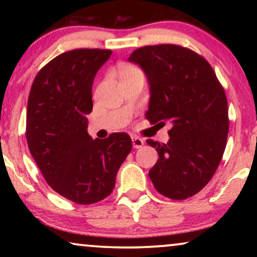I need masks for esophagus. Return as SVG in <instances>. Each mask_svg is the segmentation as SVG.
<instances>
[{
	"mask_svg": "<svg viewBox=\"0 0 257 257\" xmlns=\"http://www.w3.org/2000/svg\"><path fill=\"white\" fill-rule=\"evenodd\" d=\"M132 145L135 149H140L144 145V140L139 137H132Z\"/></svg>",
	"mask_w": 257,
	"mask_h": 257,
	"instance_id": "obj_1",
	"label": "esophagus"
}]
</instances>
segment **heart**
<instances>
[{"mask_svg":"<svg viewBox=\"0 0 257 257\" xmlns=\"http://www.w3.org/2000/svg\"><path fill=\"white\" fill-rule=\"evenodd\" d=\"M118 71H119V76H120V78H121V77L128 76L133 72L139 71V69L133 64H128V63H122V64L118 65Z\"/></svg>","mask_w":257,"mask_h":257,"instance_id":"obj_1","label":"heart"}]
</instances>
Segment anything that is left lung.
Segmentation results:
<instances>
[{
    "label": "left lung",
    "mask_w": 257,
    "mask_h": 257,
    "mask_svg": "<svg viewBox=\"0 0 257 257\" xmlns=\"http://www.w3.org/2000/svg\"><path fill=\"white\" fill-rule=\"evenodd\" d=\"M128 61L147 76L151 98L146 119L171 121L167 144L147 139L159 159L149 172L154 188L173 200L199 193L213 178L227 144V97L208 62L175 44L147 45Z\"/></svg>",
    "instance_id": "8db88e82"
}]
</instances>
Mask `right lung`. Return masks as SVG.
Returning <instances> with one entry per match:
<instances>
[{
    "label": "right lung",
    "mask_w": 257,
    "mask_h": 257,
    "mask_svg": "<svg viewBox=\"0 0 257 257\" xmlns=\"http://www.w3.org/2000/svg\"><path fill=\"white\" fill-rule=\"evenodd\" d=\"M111 50L63 52L35 77L28 99L26 137L48 185L70 201L91 205L108 196L119 167L132 150L125 132L106 139L87 135L92 84Z\"/></svg>",
    "instance_id": "add662e5"
}]
</instances>
